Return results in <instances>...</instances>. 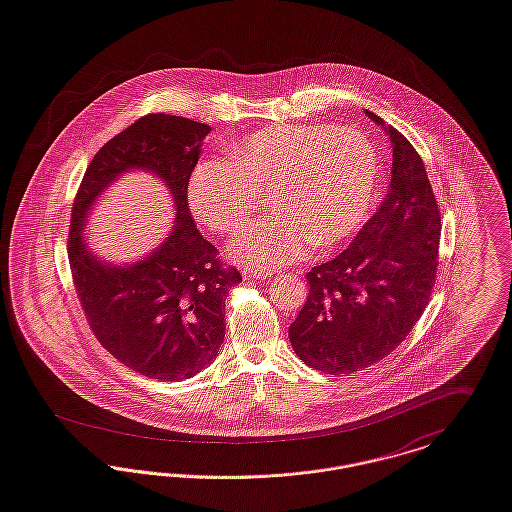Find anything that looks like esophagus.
I'll return each mask as SVG.
<instances>
[{
  "label": "esophagus",
  "mask_w": 512,
  "mask_h": 512,
  "mask_svg": "<svg viewBox=\"0 0 512 512\" xmlns=\"http://www.w3.org/2000/svg\"><path fill=\"white\" fill-rule=\"evenodd\" d=\"M274 276V272H244V278L246 279H268Z\"/></svg>",
  "instance_id": "obj_1"
}]
</instances>
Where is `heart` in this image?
Segmentation results:
<instances>
[{"label":"heart","instance_id":"b5f03b06","mask_svg":"<svg viewBox=\"0 0 512 512\" xmlns=\"http://www.w3.org/2000/svg\"><path fill=\"white\" fill-rule=\"evenodd\" d=\"M379 154L356 129L281 125L260 129L229 150L227 164L201 162L187 182V205L211 233L236 234L258 197L270 219L248 227L231 258L252 270L301 260L315 244L330 250L356 233L372 209Z\"/></svg>","mask_w":512,"mask_h":512}]
</instances>
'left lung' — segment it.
<instances>
[{
	"mask_svg": "<svg viewBox=\"0 0 512 512\" xmlns=\"http://www.w3.org/2000/svg\"><path fill=\"white\" fill-rule=\"evenodd\" d=\"M391 140V184L377 213L334 260L309 274L289 326L295 354L319 372H362L389 356L424 313L438 266L440 211L415 146L366 109Z\"/></svg>",
	"mask_w": 512,
	"mask_h": 512,
	"instance_id": "8db88e82",
	"label": "left lung"
}]
</instances>
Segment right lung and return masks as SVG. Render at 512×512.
<instances>
[{
    "instance_id": "add662e5",
    "label": "right lung",
    "mask_w": 512,
    "mask_h": 512,
    "mask_svg": "<svg viewBox=\"0 0 512 512\" xmlns=\"http://www.w3.org/2000/svg\"><path fill=\"white\" fill-rule=\"evenodd\" d=\"M211 127L150 113L105 142L78 189L70 221V268L88 325L101 346L140 375L189 379L207 368L225 340V299L242 281L195 229L187 182ZM142 169L171 191L177 219L144 259L111 265L95 257L83 233L96 199L119 175Z\"/></svg>"
}]
</instances>
